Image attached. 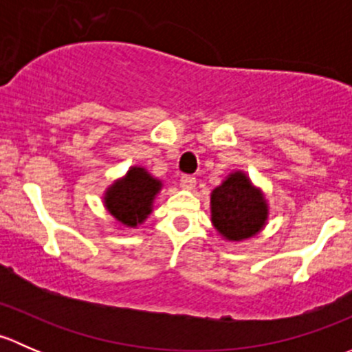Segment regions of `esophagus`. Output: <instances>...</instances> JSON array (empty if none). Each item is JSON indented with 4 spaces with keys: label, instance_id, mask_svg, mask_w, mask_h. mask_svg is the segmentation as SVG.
Returning <instances> with one entry per match:
<instances>
[{
    "label": "esophagus",
    "instance_id": "34e87169",
    "mask_svg": "<svg viewBox=\"0 0 352 352\" xmlns=\"http://www.w3.org/2000/svg\"><path fill=\"white\" fill-rule=\"evenodd\" d=\"M180 187L187 190H192L196 187V177L192 175H182L180 177Z\"/></svg>",
    "mask_w": 352,
    "mask_h": 352
}]
</instances>
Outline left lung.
<instances>
[{
  "mask_svg": "<svg viewBox=\"0 0 352 352\" xmlns=\"http://www.w3.org/2000/svg\"><path fill=\"white\" fill-rule=\"evenodd\" d=\"M211 212L218 232L236 242L255 235L267 218L264 197L240 172L212 190Z\"/></svg>",
  "mask_w": 352,
  "mask_h": 352,
  "instance_id": "left-lung-1",
  "label": "left lung"
}]
</instances>
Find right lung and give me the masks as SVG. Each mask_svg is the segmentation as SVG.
I'll list each match as a JSON object with an SVG mask.
<instances>
[{
  "label": "right lung",
  "instance_id": "obj_1",
  "mask_svg": "<svg viewBox=\"0 0 352 352\" xmlns=\"http://www.w3.org/2000/svg\"><path fill=\"white\" fill-rule=\"evenodd\" d=\"M162 184L143 168H131L126 179L116 182L105 196L110 214L122 225L136 226L151 212V201Z\"/></svg>",
  "mask_w": 352,
  "mask_h": 352
}]
</instances>
